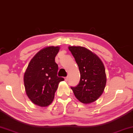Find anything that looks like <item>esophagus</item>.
Returning a JSON list of instances; mask_svg holds the SVG:
<instances>
[{"label": "esophagus", "mask_w": 133, "mask_h": 133, "mask_svg": "<svg viewBox=\"0 0 133 133\" xmlns=\"http://www.w3.org/2000/svg\"><path fill=\"white\" fill-rule=\"evenodd\" d=\"M68 77H65V80L66 81V82H67V81H68Z\"/></svg>", "instance_id": "obj_1"}]
</instances>
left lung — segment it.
<instances>
[{"instance_id": "1", "label": "left lung", "mask_w": 133, "mask_h": 133, "mask_svg": "<svg viewBox=\"0 0 133 133\" xmlns=\"http://www.w3.org/2000/svg\"><path fill=\"white\" fill-rule=\"evenodd\" d=\"M68 49L77 63L80 73L79 83L76 87H71V89L81 103H93L102 95L106 84L103 63L97 55L85 47L69 46Z\"/></svg>"}]
</instances>
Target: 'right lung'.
<instances>
[{
	"label": "right lung",
	"instance_id": "add662e5",
	"mask_svg": "<svg viewBox=\"0 0 133 133\" xmlns=\"http://www.w3.org/2000/svg\"><path fill=\"white\" fill-rule=\"evenodd\" d=\"M60 47L43 48L33 57L24 74L25 90L35 104L47 107L52 103L59 83L64 80L57 76L58 65L55 57Z\"/></svg>",
	"mask_w": 133,
	"mask_h": 133
}]
</instances>
